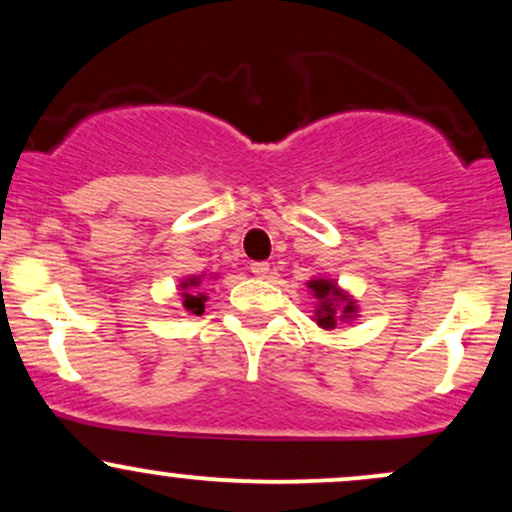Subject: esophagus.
I'll return each mask as SVG.
<instances>
[{"label":"esophagus","instance_id":"obj_1","mask_svg":"<svg viewBox=\"0 0 512 512\" xmlns=\"http://www.w3.org/2000/svg\"><path fill=\"white\" fill-rule=\"evenodd\" d=\"M250 272L257 276V279H264L269 274V262H252Z\"/></svg>","mask_w":512,"mask_h":512}]
</instances>
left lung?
<instances>
[{"instance_id":"8db88e82","label":"left lung","mask_w":512,"mask_h":512,"mask_svg":"<svg viewBox=\"0 0 512 512\" xmlns=\"http://www.w3.org/2000/svg\"><path fill=\"white\" fill-rule=\"evenodd\" d=\"M308 289L317 301L313 320L322 330H334L342 322H351L354 317H358V305L354 296H349L334 279L315 276V279L308 281Z\"/></svg>"}]
</instances>
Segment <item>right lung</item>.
I'll return each mask as SVG.
<instances>
[{"instance_id": "obj_1", "label": "right lung", "mask_w": 512, "mask_h": 512, "mask_svg": "<svg viewBox=\"0 0 512 512\" xmlns=\"http://www.w3.org/2000/svg\"><path fill=\"white\" fill-rule=\"evenodd\" d=\"M202 276H187L180 281V296H182V308L190 315H202L204 303H207V293L202 291Z\"/></svg>"}]
</instances>
